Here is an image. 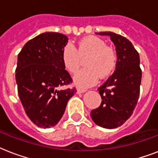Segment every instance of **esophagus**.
Listing matches in <instances>:
<instances>
[{"mask_svg": "<svg viewBox=\"0 0 158 158\" xmlns=\"http://www.w3.org/2000/svg\"><path fill=\"white\" fill-rule=\"evenodd\" d=\"M87 89H82V88H79V89H77V92H78V94H83L84 92H86Z\"/></svg>", "mask_w": 158, "mask_h": 158, "instance_id": "esophagus-1", "label": "esophagus"}]
</instances>
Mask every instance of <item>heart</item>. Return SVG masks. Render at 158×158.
I'll return each mask as SVG.
<instances>
[{"mask_svg": "<svg viewBox=\"0 0 158 158\" xmlns=\"http://www.w3.org/2000/svg\"><path fill=\"white\" fill-rule=\"evenodd\" d=\"M89 57L86 69H82L74 76L75 84L80 87L91 86L100 79H105L112 74L117 64V53L114 48L106 46L102 38L91 36L82 39L78 48L67 43L62 50V62L64 68L75 74L81 65V58Z\"/></svg>", "mask_w": 158, "mask_h": 158, "instance_id": "heart-1", "label": "heart"}]
</instances>
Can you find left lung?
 I'll return each mask as SVG.
<instances>
[{
  "label": "left lung",
  "instance_id": "obj_1",
  "mask_svg": "<svg viewBox=\"0 0 158 158\" xmlns=\"http://www.w3.org/2000/svg\"><path fill=\"white\" fill-rule=\"evenodd\" d=\"M110 36L115 46L117 64L111 76L98 88L101 105L91 110L95 124L106 129L122 125L131 116L139 96L142 70L139 55L130 41L112 32L97 33Z\"/></svg>",
  "mask_w": 158,
  "mask_h": 158
}]
</instances>
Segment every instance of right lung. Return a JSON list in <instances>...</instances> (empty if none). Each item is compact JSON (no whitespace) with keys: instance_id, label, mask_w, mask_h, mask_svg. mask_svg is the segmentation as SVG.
Returning a JSON list of instances; mask_svg holds the SVG:
<instances>
[{"instance_id":"right-lung-1","label":"right lung","mask_w":158,"mask_h":158,"mask_svg":"<svg viewBox=\"0 0 158 158\" xmlns=\"http://www.w3.org/2000/svg\"><path fill=\"white\" fill-rule=\"evenodd\" d=\"M68 38L59 33H42L25 43L18 55L15 80L18 94L31 121L41 128L57 125L75 88L60 89L72 79L62 62Z\"/></svg>"}]
</instances>
